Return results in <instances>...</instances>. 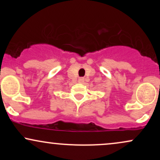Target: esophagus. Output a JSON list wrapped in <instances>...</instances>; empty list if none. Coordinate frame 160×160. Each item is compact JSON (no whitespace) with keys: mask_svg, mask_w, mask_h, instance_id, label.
<instances>
[{"mask_svg":"<svg viewBox=\"0 0 160 160\" xmlns=\"http://www.w3.org/2000/svg\"><path fill=\"white\" fill-rule=\"evenodd\" d=\"M79 82H84V78H79Z\"/></svg>","mask_w":160,"mask_h":160,"instance_id":"1","label":"esophagus"}]
</instances>
